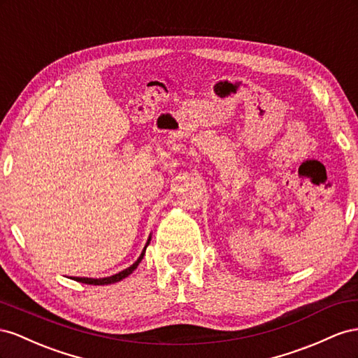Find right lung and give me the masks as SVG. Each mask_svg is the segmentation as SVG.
Here are the masks:
<instances>
[{"label":"right lung","mask_w":358,"mask_h":358,"mask_svg":"<svg viewBox=\"0 0 358 358\" xmlns=\"http://www.w3.org/2000/svg\"><path fill=\"white\" fill-rule=\"evenodd\" d=\"M150 240H151V237L148 238V241H147V244H145V248H144V250H142L141 257L136 259V262H135L134 265H130V267H127L126 270H122V271H120V273H117V274H114V275H109V278H100V279H91V278H73V279H75L76 282H83V283H87V285H110V283H115V282H120V280H122V279H126L129 274H131V273H134V271L136 270V267L139 265V262L142 261V258H144L145 249H147V246L150 244Z\"/></svg>","instance_id":"1"}]
</instances>
